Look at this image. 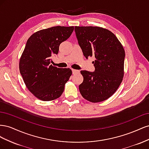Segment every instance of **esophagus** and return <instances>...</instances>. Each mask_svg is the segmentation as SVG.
<instances>
[{"label": "esophagus", "mask_w": 149, "mask_h": 149, "mask_svg": "<svg viewBox=\"0 0 149 149\" xmlns=\"http://www.w3.org/2000/svg\"><path fill=\"white\" fill-rule=\"evenodd\" d=\"M79 72V70H74V69H72V73H73V74H75L76 73H78Z\"/></svg>", "instance_id": "obj_1"}]
</instances>
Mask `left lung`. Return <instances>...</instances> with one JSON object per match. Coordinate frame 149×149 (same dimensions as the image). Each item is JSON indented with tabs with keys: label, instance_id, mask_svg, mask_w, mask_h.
<instances>
[{
	"label": "left lung",
	"instance_id": "obj_1",
	"mask_svg": "<svg viewBox=\"0 0 149 149\" xmlns=\"http://www.w3.org/2000/svg\"><path fill=\"white\" fill-rule=\"evenodd\" d=\"M78 43L86 58L94 56L95 71H81V96L91 102L109 98L118 89L124 74L125 51L116 35L100 26H74Z\"/></svg>",
	"mask_w": 149,
	"mask_h": 149
}]
</instances>
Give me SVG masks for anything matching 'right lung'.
I'll list each match as a JSON object with an SVG mask.
<instances>
[{
	"instance_id": "add662e5",
	"label": "right lung",
	"mask_w": 149,
	"mask_h": 149,
	"mask_svg": "<svg viewBox=\"0 0 149 149\" xmlns=\"http://www.w3.org/2000/svg\"><path fill=\"white\" fill-rule=\"evenodd\" d=\"M73 30L74 26H53L34 33L26 42L20 58L19 70L26 88L40 100H55L64 91L71 70L49 64L52 56L58 54L60 45Z\"/></svg>"
}]
</instances>
